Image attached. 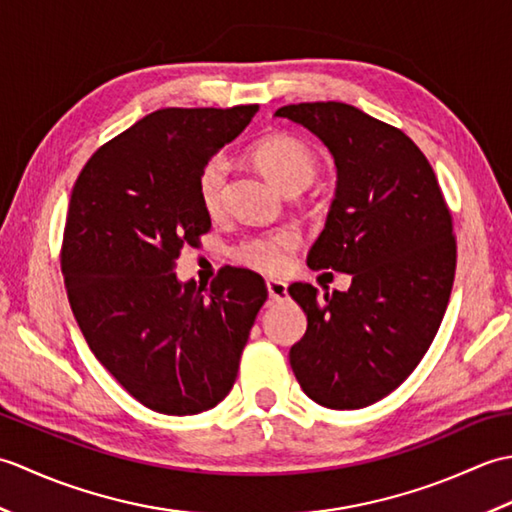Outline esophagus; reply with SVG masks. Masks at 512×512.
Returning a JSON list of instances; mask_svg holds the SVG:
<instances>
[{
	"label": "esophagus",
	"instance_id": "obj_1",
	"mask_svg": "<svg viewBox=\"0 0 512 512\" xmlns=\"http://www.w3.org/2000/svg\"><path fill=\"white\" fill-rule=\"evenodd\" d=\"M266 288H268V297L273 301H284L288 297V286L286 281H279V279H268L266 281Z\"/></svg>",
	"mask_w": 512,
	"mask_h": 512
}]
</instances>
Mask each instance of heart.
Here are the masks:
<instances>
[{
    "label": "heart",
    "instance_id": "heart-1",
    "mask_svg": "<svg viewBox=\"0 0 512 512\" xmlns=\"http://www.w3.org/2000/svg\"><path fill=\"white\" fill-rule=\"evenodd\" d=\"M250 158L257 169L284 193H297L308 187L317 176L319 162L314 151L303 140L288 134H270L257 140L250 149ZM228 165L222 156H213L204 162L198 173V200L209 215L222 211L226 191ZM299 246V235L290 228L246 237L233 248V259L259 273L279 275L290 266V257Z\"/></svg>",
    "mask_w": 512,
    "mask_h": 512
}]
</instances>
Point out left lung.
<instances>
[{
  "instance_id": "left-lung-1",
  "label": "left lung",
  "mask_w": 512,
  "mask_h": 512,
  "mask_svg": "<svg viewBox=\"0 0 512 512\" xmlns=\"http://www.w3.org/2000/svg\"><path fill=\"white\" fill-rule=\"evenodd\" d=\"M332 151L339 182L308 266L350 273L347 292L288 288L308 330L290 347L301 389L328 409L391 394L427 354L451 297L458 246L436 173L398 127L354 105L279 107Z\"/></svg>"
}]
</instances>
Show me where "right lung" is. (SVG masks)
I'll use <instances>...</instances> for the list:
<instances>
[{
    "label": "right lung",
    "instance_id": "obj_1",
    "mask_svg": "<svg viewBox=\"0 0 512 512\" xmlns=\"http://www.w3.org/2000/svg\"><path fill=\"white\" fill-rule=\"evenodd\" d=\"M257 105L165 107L107 140L74 182L61 273L74 319L101 365L145 407L213 409L231 391L264 279L222 268L209 288L180 284L176 259L211 217L198 173L244 132Z\"/></svg>",
    "mask_w": 512,
    "mask_h": 512
}]
</instances>
